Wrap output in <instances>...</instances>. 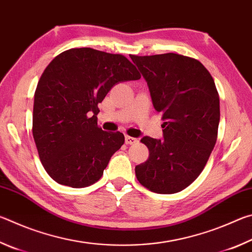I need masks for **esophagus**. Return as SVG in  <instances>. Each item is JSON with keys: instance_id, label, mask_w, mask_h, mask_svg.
<instances>
[{"instance_id": "obj_1", "label": "esophagus", "mask_w": 252, "mask_h": 252, "mask_svg": "<svg viewBox=\"0 0 252 252\" xmlns=\"http://www.w3.org/2000/svg\"><path fill=\"white\" fill-rule=\"evenodd\" d=\"M135 142H138V139L132 138V136H129V135H126V144H134Z\"/></svg>"}]
</instances>
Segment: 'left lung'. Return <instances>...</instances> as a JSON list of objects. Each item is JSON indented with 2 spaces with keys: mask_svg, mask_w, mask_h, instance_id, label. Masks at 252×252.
Segmentation results:
<instances>
[{
  "mask_svg": "<svg viewBox=\"0 0 252 252\" xmlns=\"http://www.w3.org/2000/svg\"><path fill=\"white\" fill-rule=\"evenodd\" d=\"M130 58L164 121L163 139H141L149 159L135 167L136 179L152 192H179L202 172L217 142L220 102L215 81L201 62L185 55Z\"/></svg>",
  "mask_w": 252,
  "mask_h": 252,
  "instance_id": "1",
  "label": "left lung"
}]
</instances>
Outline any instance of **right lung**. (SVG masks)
<instances>
[{
    "label": "right lung",
    "instance_id": "add662e5",
    "mask_svg": "<svg viewBox=\"0 0 252 252\" xmlns=\"http://www.w3.org/2000/svg\"><path fill=\"white\" fill-rule=\"evenodd\" d=\"M140 78L122 54L91 48L70 49L50 62L34 93L32 132L54 181L84 188L100 180L125 135L99 127L97 104L116 84Z\"/></svg>",
    "mask_w": 252,
    "mask_h": 252
}]
</instances>
